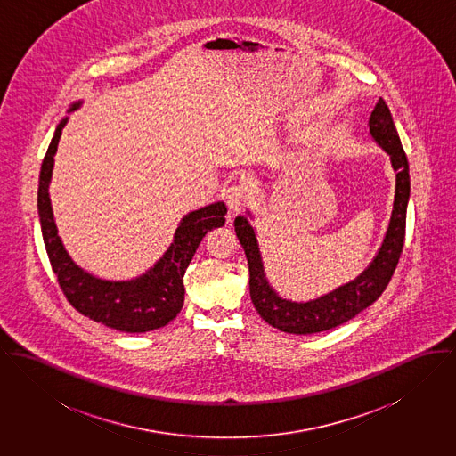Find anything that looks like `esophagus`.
Masks as SVG:
<instances>
[{"label": "esophagus", "instance_id": "obj_1", "mask_svg": "<svg viewBox=\"0 0 456 456\" xmlns=\"http://www.w3.org/2000/svg\"><path fill=\"white\" fill-rule=\"evenodd\" d=\"M225 200H227L231 211H238V209L243 208V204L247 203V200H248L247 189L241 183H232L225 191Z\"/></svg>", "mask_w": 456, "mask_h": 456}]
</instances>
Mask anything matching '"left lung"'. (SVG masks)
Instances as JSON below:
<instances>
[{
    "mask_svg": "<svg viewBox=\"0 0 456 456\" xmlns=\"http://www.w3.org/2000/svg\"><path fill=\"white\" fill-rule=\"evenodd\" d=\"M369 131L374 142L390 155L395 176V201L383 245L369 267L356 280L309 303L281 299L269 285L255 231L247 216L234 220L236 236L247 253L250 269V297L256 313L273 327L289 334H314L334 329L374 303L388 287L399 264L405 238V213L411 192L409 164L392 113L385 100L376 102Z\"/></svg>",
    "mask_w": 456,
    "mask_h": 456,
    "instance_id": "obj_1",
    "label": "left lung"
}]
</instances>
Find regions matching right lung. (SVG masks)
I'll return each instance as SVG.
<instances>
[{"instance_id":"1","label":"right lung","mask_w":456,"mask_h":456,"mask_svg":"<svg viewBox=\"0 0 456 456\" xmlns=\"http://www.w3.org/2000/svg\"><path fill=\"white\" fill-rule=\"evenodd\" d=\"M75 102L69 111L77 110ZM68 118H62L44 157L38 185V215L45 250L59 287L69 304L91 320L122 332H149L164 327L180 313L185 287L183 274L203 241L204 234L213 227L225 224L227 206L213 203L185 215L175 232V240L162 258L145 274L131 281L100 280L78 267L64 250L52 215L49 183L53 155Z\"/></svg>"}]
</instances>
